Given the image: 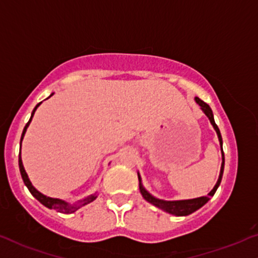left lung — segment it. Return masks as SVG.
<instances>
[{"label":"left lung","instance_id":"8db88e82","mask_svg":"<svg viewBox=\"0 0 258 258\" xmlns=\"http://www.w3.org/2000/svg\"><path fill=\"white\" fill-rule=\"evenodd\" d=\"M195 101L201 106V110L205 112V115L207 116L208 120L211 121L212 126L213 128L216 130L217 136H218V140H219V144H220V148H222V166H220V172H219V177H218L217 183L214 185L213 189L207 195V196H202V197H197V198H192V200H179V201H165V200H160V198L154 197L153 195L149 194L146 188H144L143 183H142V177H141L140 172H138V181H140V191L141 195H142L144 200L147 202H149L151 205L155 206L161 211L166 212V213L172 214V216H176V217H186L188 214L194 213L196 212L197 209H200L201 207L206 205V203L209 201V197L213 196L216 194L217 188L219 187L220 182H222V177H223V171H224V153H223V140H222V135H220L219 128H218L216 121H214V116H213V111H212L211 106L208 104H206L205 101L201 100L200 98H195Z\"/></svg>","mask_w":258,"mask_h":258}]
</instances>
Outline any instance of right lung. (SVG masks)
<instances>
[{
	"label": "right lung",
	"mask_w": 258,
	"mask_h": 258,
	"mask_svg": "<svg viewBox=\"0 0 258 258\" xmlns=\"http://www.w3.org/2000/svg\"><path fill=\"white\" fill-rule=\"evenodd\" d=\"M52 95H53V93L50 95V97H52ZM40 104L41 103H39L38 105L34 107L33 112H32V116H30V118H29V121H28V123L25 124V127H24V130H23V134H22V137H21V144H19V146H21V148H22V141H23L25 132H27V128H28V127H29L30 122H32L33 116H34V114H35L36 109H38ZM18 163H19V170H21L22 179H23L25 186H27L28 189H29V191H30V194H32L33 196L35 197L36 200H38L39 202L41 203V205H44L45 207H47L49 209H55V211L60 212V213L71 214V213H75L76 211H78L79 208H82V207H83V206L88 205V203L93 202V201H94L95 198L98 197V192H95V194L89 195V196H88V197L83 198V200H79V201H77V202L69 203V202H66V201L60 200V198H53V197L46 196V195H44V194H41V192H39L38 189L34 187L33 183L30 182L29 177H28L27 171H25V169H24V166H23V161H22L21 152H19V160H18Z\"/></svg>",
	"instance_id": "obj_1"
}]
</instances>
